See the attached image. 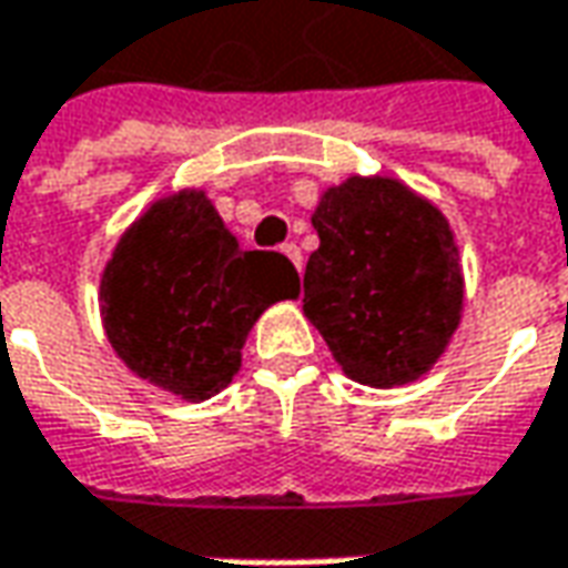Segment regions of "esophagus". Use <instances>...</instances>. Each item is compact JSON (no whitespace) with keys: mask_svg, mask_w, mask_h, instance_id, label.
Here are the masks:
<instances>
[{"mask_svg":"<svg viewBox=\"0 0 568 568\" xmlns=\"http://www.w3.org/2000/svg\"><path fill=\"white\" fill-rule=\"evenodd\" d=\"M284 255L294 262L296 272H303V252H300V246H296V243H284Z\"/></svg>","mask_w":568,"mask_h":568,"instance_id":"obj_1","label":"esophagus"}]
</instances>
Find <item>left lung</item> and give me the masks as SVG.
<instances>
[{
	"label": "left lung",
	"mask_w": 568,
	"mask_h": 568,
	"mask_svg": "<svg viewBox=\"0 0 568 568\" xmlns=\"http://www.w3.org/2000/svg\"><path fill=\"white\" fill-rule=\"evenodd\" d=\"M303 313L351 379L392 388L424 376L458 328L465 281L436 205L398 180L351 176L316 214Z\"/></svg>",
	"instance_id": "1"
}]
</instances>
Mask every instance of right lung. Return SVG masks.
<instances>
[{"label":"right lung","instance_id":"right-lung-1","mask_svg":"<svg viewBox=\"0 0 568 568\" xmlns=\"http://www.w3.org/2000/svg\"><path fill=\"white\" fill-rule=\"evenodd\" d=\"M300 294L281 252H246L205 192H176L122 233L100 281L103 328L122 363L186 402L227 388L246 335Z\"/></svg>","mask_w":568,"mask_h":568}]
</instances>
